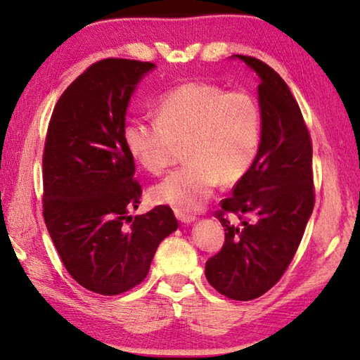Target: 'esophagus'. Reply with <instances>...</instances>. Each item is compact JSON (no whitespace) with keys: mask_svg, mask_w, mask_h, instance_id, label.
Masks as SVG:
<instances>
[{"mask_svg":"<svg viewBox=\"0 0 360 360\" xmlns=\"http://www.w3.org/2000/svg\"><path fill=\"white\" fill-rule=\"evenodd\" d=\"M174 214H176V217L179 219L181 222H184V224H191L193 221H197V217H195L193 214H188V212L181 211V210H174Z\"/></svg>","mask_w":360,"mask_h":360,"instance_id":"34e87169","label":"esophagus"}]
</instances>
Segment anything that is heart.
Listing matches in <instances>:
<instances>
[{
  "mask_svg": "<svg viewBox=\"0 0 360 360\" xmlns=\"http://www.w3.org/2000/svg\"><path fill=\"white\" fill-rule=\"evenodd\" d=\"M122 138L133 160L152 174H160L184 144L187 163L152 187L150 198L195 211L219 182L233 186L251 172L264 138V114L251 94L193 81L160 96L155 120L127 122Z\"/></svg>",
  "mask_w": 360,
  "mask_h": 360,
  "instance_id": "b5f03b06",
  "label": "heart"
}]
</instances>
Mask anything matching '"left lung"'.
Listing matches in <instances>:
<instances>
[{"instance_id": "8db88e82", "label": "left lung", "mask_w": 360, "mask_h": 360, "mask_svg": "<svg viewBox=\"0 0 360 360\" xmlns=\"http://www.w3.org/2000/svg\"><path fill=\"white\" fill-rule=\"evenodd\" d=\"M257 72L264 138L254 165L221 202L216 217L225 241L208 259V283L231 300L248 302L275 285L300 245L314 208L313 146L288 84L259 58L233 56ZM240 219L231 224L226 212Z\"/></svg>"}]
</instances>
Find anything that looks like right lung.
<instances>
[{"mask_svg":"<svg viewBox=\"0 0 360 360\" xmlns=\"http://www.w3.org/2000/svg\"><path fill=\"white\" fill-rule=\"evenodd\" d=\"M150 62L105 58L60 96L42 154V216L66 271L82 288L117 295L148 276L178 229L169 206L131 217L141 198L122 138L127 108Z\"/></svg>","mask_w":360,"mask_h":360,"instance_id":"obj_1","label":"right lung"}]
</instances>
